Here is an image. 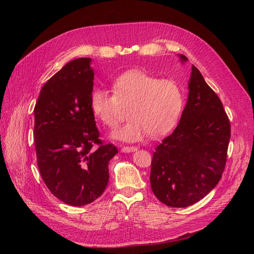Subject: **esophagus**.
Returning a JSON list of instances; mask_svg holds the SVG:
<instances>
[{
	"label": "esophagus",
	"instance_id": "esophagus-1",
	"mask_svg": "<svg viewBox=\"0 0 254 254\" xmlns=\"http://www.w3.org/2000/svg\"><path fill=\"white\" fill-rule=\"evenodd\" d=\"M121 151L122 152H133V151H136V147H134V146H123Z\"/></svg>",
	"mask_w": 254,
	"mask_h": 254
}]
</instances>
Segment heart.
<instances>
[{"instance_id": "1", "label": "heart", "mask_w": 254, "mask_h": 254, "mask_svg": "<svg viewBox=\"0 0 254 254\" xmlns=\"http://www.w3.org/2000/svg\"><path fill=\"white\" fill-rule=\"evenodd\" d=\"M113 93L105 89L94 90L91 108L104 125L115 127L123 108H129V122L115 129L111 137L133 143L148 134L163 136L179 122L186 104V94L179 81L160 79L141 70H129L112 83Z\"/></svg>"}]
</instances>
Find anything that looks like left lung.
Masks as SVG:
<instances>
[{"label": "left lung", "mask_w": 254, "mask_h": 254, "mask_svg": "<svg viewBox=\"0 0 254 254\" xmlns=\"http://www.w3.org/2000/svg\"><path fill=\"white\" fill-rule=\"evenodd\" d=\"M182 63L188 58L179 55ZM188 102L178 126L153 152L150 186L167 206L187 207L217 186L231 135L219 97L191 65Z\"/></svg>", "instance_id": "obj_1"}]
</instances>
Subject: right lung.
<instances>
[{"instance_id":"1","label":"right lung","mask_w":254,"mask_h":254,"mask_svg":"<svg viewBox=\"0 0 254 254\" xmlns=\"http://www.w3.org/2000/svg\"><path fill=\"white\" fill-rule=\"evenodd\" d=\"M91 61L77 58L67 63L42 87L34 109L40 175L54 196L74 206L93 202L104 193L108 164L118 153L114 145L99 139L91 108Z\"/></svg>"}]
</instances>
